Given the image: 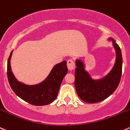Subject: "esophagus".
I'll list each match as a JSON object with an SVG mask.
<instances>
[{"label": "esophagus", "instance_id": "esophagus-1", "mask_svg": "<svg viewBox=\"0 0 130 130\" xmlns=\"http://www.w3.org/2000/svg\"><path fill=\"white\" fill-rule=\"evenodd\" d=\"M67 67H68V69H69L70 71H72L73 70H74L75 66V63H74V61L72 60H68L67 61Z\"/></svg>", "mask_w": 130, "mask_h": 130}]
</instances>
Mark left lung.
I'll return each mask as SVG.
<instances>
[{"label": "left lung", "instance_id": "obj_1", "mask_svg": "<svg viewBox=\"0 0 130 130\" xmlns=\"http://www.w3.org/2000/svg\"><path fill=\"white\" fill-rule=\"evenodd\" d=\"M107 41L112 42L116 60L110 72L102 78H93L85 69L83 60L78 58L75 60V89L78 96L85 102L93 104L105 100L114 93L120 82L123 65L121 51L114 39L109 37Z\"/></svg>", "mask_w": 130, "mask_h": 130}]
</instances>
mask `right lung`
<instances>
[{
    "label": "right lung",
    "mask_w": 130,
    "mask_h": 130,
    "mask_svg": "<svg viewBox=\"0 0 130 130\" xmlns=\"http://www.w3.org/2000/svg\"><path fill=\"white\" fill-rule=\"evenodd\" d=\"M13 50L7 61V77L15 94L24 101L36 106L46 105L52 103L58 96L63 79L68 72L67 61L56 64L47 77L39 84H26L19 81L12 71L11 59Z\"/></svg>",
    "instance_id": "obj_1"
}]
</instances>
